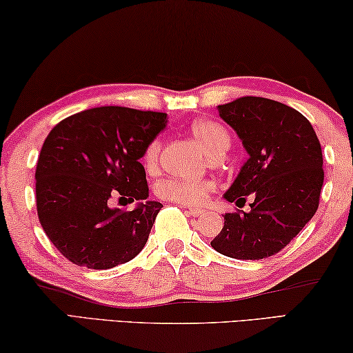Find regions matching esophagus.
<instances>
[{
  "instance_id": "1",
  "label": "esophagus",
  "mask_w": 353,
  "mask_h": 353,
  "mask_svg": "<svg viewBox=\"0 0 353 353\" xmlns=\"http://www.w3.org/2000/svg\"><path fill=\"white\" fill-rule=\"evenodd\" d=\"M188 214L192 215V217H201V215L204 214V210L203 209H194V208H190L187 210Z\"/></svg>"
}]
</instances>
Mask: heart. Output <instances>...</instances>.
Wrapping results in <instances>:
<instances>
[{
	"mask_svg": "<svg viewBox=\"0 0 353 353\" xmlns=\"http://www.w3.org/2000/svg\"><path fill=\"white\" fill-rule=\"evenodd\" d=\"M192 133L206 154L212 157L223 155L230 147L231 138L227 128L214 120H198L192 125ZM161 141L157 138L147 144L143 154V165L147 171H154L160 160ZM214 185L209 181H193V179L170 177L159 183V194L172 203L198 206L206 201Z\"/></svg>",
	"mask_w": 353,
	"mask_h": 353,
	"instance_id": "1",
	"label": "heart"
}]
</instances>
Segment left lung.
Masks as SVG:
<instances>
[{
    "instance_id": "1",
    "label": "left lung",
    "mask_w": 353,
    "mask_h": 353,
    "mask_svg": "<svg viewBox=\"0 0 353 353\" xmlns=\"http://www.w3.org/2000/svg\"><path fill=\"white\" fill-rule=\"evenodd\" d=\"M219 114L243 141L249 160L225 193L245 204L225 214L210 245L236 260L276 255L317 212L323 185V157L312 125L301 112L274 99L243 97L219 106Z\"/></svg>"
}]
</instances>
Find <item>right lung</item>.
<instances>
[{"label":"right lung","instance_id":"right-lung-1","mask_svg":"<svg viewBox=\"0 0 353 353\" xmlns=\"http://www.w3.org/2000/svg\"><path fill=\"white\" fill-rule=\"evenodd\" d=\"M166 114L120 106L82 110L57 123L36 166V209L65 259L90 270L133 260L149 239L161 203L110 208L149 196L139 159L165 128ZM123 206V204H122Z\"/></svg>","mask_w":353,"mask_h":353}]
</instances>
